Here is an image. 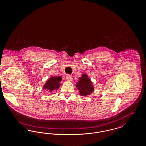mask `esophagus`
Listing matches in <instances>:
<instances>
[{
  "label": "esophagus",
  "instance_id": "esophagus-1",
  "mask_svg": "<svg viewBox=\"0 0 146 146\" xmlns=\"http://www.w3.org/2000/svg\"><path fill=\"white\" fill-rule=\"evenodd\" d=\"M66 79L67 80H68V81H72L73 80V77L72 76H71V75H70V74H67V76H66Z\"/></svg>",
  "mask_w": 146,
  "mask_h": 146
}]
</instances>
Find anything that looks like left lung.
Returning <instances> with one entry per match:
<instances>
[{
	"mask_svg": "<svg viewBox=\"0 0 146 146\" xmlns=\"http://www.w3.org/2000/svg\"><path fill=\"white\" fill-rule=\"evenodd\" d=\"M79 79V80L76 83V87L79 90V94L82 96H86L92 94L94 90V88L88 75L84 73Z\"/></svg>",
	"mask_w": 146,
	"mask_h": 146,
	"instance_id": "1",
	"label": "left lung"
}]
</instances>
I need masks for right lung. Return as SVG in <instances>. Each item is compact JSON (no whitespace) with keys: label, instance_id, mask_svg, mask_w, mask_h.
<instances>
[{"label":"right lung","instance_id":"1","mask_svg":"<svg viewBox=\"0 0 146 146\" xmlns=\"http://www.w3.org/2000/svg\"><path fill=\"white\" fill-rule=\"evenodd\" d=\"M62 80V78L60 76H52L46 81L43 86V89L48 93L51 94L52 91L57 90L61 85L60 82Z\"/></svg>","mask_w":146,"mask_h":146}]
</instances>
